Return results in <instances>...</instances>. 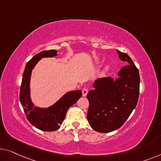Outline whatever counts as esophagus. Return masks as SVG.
<instances>
[{
    "label": "esophagus",
    "mask_w": 161,
    "mask_h": 161,
    "mask_svg": "<svg viewBox=\"0 0 161 161\" xmlns=\"http://www.w3.org/2000/svg\"><path fill=\"white\" fill-rule=\"evenodd\" d=\"M88 92V89L87 88H83L82 90V95L84 96V97H85L86 95H87Z\"/></svg>",
    "instance_id": "obj_1"
}]
</instances>
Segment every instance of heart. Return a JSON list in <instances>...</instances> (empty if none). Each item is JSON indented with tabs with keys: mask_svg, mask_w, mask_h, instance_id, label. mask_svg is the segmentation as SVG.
I'll return each mask as SVG.
<instances>
[{
	"mask_svg": "<svg viewBox=\"0 0 161 161\" xmlns=\"http://www.w3.org/2000/svg\"><path fill=\"white\" fill-rule=\"evenodd\" d=\"M105 70H108V67H106V68H105Z\"/></svg>",
	"mask_w": 161,
	"mask_h": 161,
	"instance_id": "1",
	"label": "heart"
}]
</instances>
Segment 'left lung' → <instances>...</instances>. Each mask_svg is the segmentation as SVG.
Listing matches in <instances>:
<instances>
[{"mask_svg": "<svg viewBox=\"0 0 161 161\" xmlns=\"http://www.w3.org/2000/svg\"><path fill=\"white\" fill-rule=\"evenodd\" d=\"M117 52L119 58L127 64L119 71V77L98 79L93 84L94 90L87 95L88 122L100 133L111 132L123 125L135 108L140 95L138 69L126 53Z\"/></svg>", "mask_w": 161, "mask_h": 161, "instance_id": "8db88e82", "label": "left lung"}]
</instances>
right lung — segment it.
I'll return each instance as SVG.
<instances>
[{
  "mask_svg": "<svg viewBox=\"0 0 161 161\" xmlns=\"http://www.w3.org/2000/svg\"><path fill=\"white\" fill-rule=\"evenodd\" d=\"M56 55V50H43L33 56L26 65L20 88L19 99L25 114L27 115V120L32 125L44 131H52L58 129L65 119L68 109L81 96V90L69 92L48 108L35 107L31 102L30 81L32 70L42 58L54 57Z\"/></svg>",
  "mask_w": 161,
  "mask_h": 161,
  "instance_id": "1",
  "label": "right lung"
}]
</instances>
